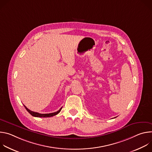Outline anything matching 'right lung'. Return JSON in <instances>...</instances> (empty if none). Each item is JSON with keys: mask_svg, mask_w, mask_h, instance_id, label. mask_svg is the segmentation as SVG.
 I'll list each match as a JSON object with an SVG mask.
<instances>
[{"mask_svg": "<svg viewBox=\"0 0 152 152\" xmlns=\"http://www.w3.org/2000/svg\"><path fill=\"white\" fill-rule=\"evenodd\" d=\"M25 107L26 108V110L28 111V112L31 114L32 115V116L34 117H53L54 115H57L58 113H59V112L61 111L62 107H61L60 109L56 111V112H55V113H49V114H39L38 113H36V112H34V111H32L31 110H29L28 108L26 107V106H25L24 105Z\"/></svg>", "mask_w": 152, "mask_h": 152, "instance_id": "obj_1", "label": "right lung"}]
</instances>
